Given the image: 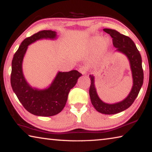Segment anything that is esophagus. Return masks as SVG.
<instances>
[{
  "label": "esophagus",
  "mask_w": 152,
  "mask_h": 152,
  "mask_svg": "<svg viewBox=\"0 0 152 152\" xmlns=\"http://www.w3.org/2000/svg\"><path fill=\"white\" fill-rule=\"evenodd\" d=\"M87 71H88V68H87L86 66H82L80 68H79V72H80L82 74H86Z\"/></svg>",
  "instance_id": "34e87169"
}]
</instances>
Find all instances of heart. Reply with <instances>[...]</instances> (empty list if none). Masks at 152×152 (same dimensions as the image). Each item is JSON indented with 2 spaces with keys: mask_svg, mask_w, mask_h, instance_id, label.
Instances as JSON below:
<instances>
[{
  "mask_svg": "<svg viewBox=\"0 0 152 152\" xmlns=\"http://www.w3.org/2000/svg\"><path fill=\"white\" fill-rule=\"evenodd\" d=\"M91 42L94 45H102L105 42L104 40L102 39V37H99V36H96V37H94L91 40Z\"/></svg>",
  "mask_w": 152,
  "mask_h": 152,
  "instance_id": "1",
  "label": "heart"
}]
</instances>
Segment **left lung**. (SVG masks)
Returning <instances> with one entry per match:
<instances>
[{"label":"left lung","instance_id":"left-lung-1","mask_svg":"<svg viewBox=\"0 0 152 152\" xmlns=\"http://www.w3.org/2000/svg\"><path fill=\"white\" fill-rule=\"evenodd\" d=\"M104 32L107 33L113 38V44L119 51L127 56L131 67L133 78V86L132 91L128 96L122 101L114 104L106 103L101 100L96 92L94 84V77L90 75L91 86L89 94L92 105L98 112L105 115L117 114L128 109L134 102L140 92L143 82V71L142 68V60L134 42L127 36L121 34L117 31L110 29H104Z\"/></svg>","mask_w":152,"mask_h":152}]
</instances>
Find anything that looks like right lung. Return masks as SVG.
Here are the masks:
<instances>
[{
  "label": "right lung",
  "mask_w": 152,
  "mask_h": 152,
  "mask_svg": "<svg viewBox=\"0 0 152 152\" xmlns=\"http://www.w3.org/2000/svg\"><path fill=\"white\" fill-rule=\"evenodd\" d=\"M57 33L43 30L25 39L12 60L11 84L13 92L28 112L37 116L50 117L64 108L70 89L76 85L82 74L77 70L58 72L50 86L45 89L31 86L25 78L22 64L28 45L42 39H55Z\"/></svg>",
  "instance_id": "right-lung-1"
}]
</instances>
